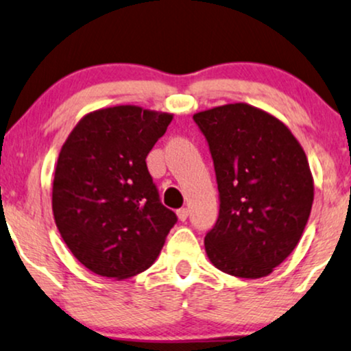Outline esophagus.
I'll return each instance as SVG.
<instances>
[{
  "label": "esophagus",
  "instance_id": "34e87169",
  "mask_svg": "<svg viewBox=\"0 0 351 351\" xmlns=\"http://www.w3.org/2000/svg\"><path fill=\"white\" fill-rule=\"evenodd\" d=\"M176 214H178V219L181 220V221H184L186 219H188V215H189V210L186 207H183V208H178V210H176Z\"/></svg>",
  "mask_w": 351,
  "mask_h": 351
}]
</instances>
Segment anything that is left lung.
<instances>
[{
  "label": "left lung",
  "instance_id": "obj_1",
  "mask_svg": "<svg viewBox=\"0 0 351 351\" xmlns=\"http://www.w3.org/2000/svg\"><path fill=\"white\" fill-rule=\"evenodd\" d=\"M210 150L219 188V219L204 245L221 272L261 278L280 265L311 214L314 184L308 158L272 114L230 104L193 117Z\"/></svg>",
  "mask_w": 351,
  "mask_h": 351
}]
</instances>
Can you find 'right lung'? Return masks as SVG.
I'll return each instance as SVG.
<instances>
[{"mask_svg": "<svg viewBox=\"0 0 351 351\" xmlns=\"http://www.w3.org/2000/svg\"><path fill=\"white\" fill-rule=\"evenodd\" d=\"M171 118L134 105L97 110L61 149L53 215L71 252L97 275L121 280L144 272L178 221L145 163Z\"/></svg>", "mask_w": 351, "mask_h": 351, "instance_id": "obj_1", "label": "right lung"}]
</instances>
